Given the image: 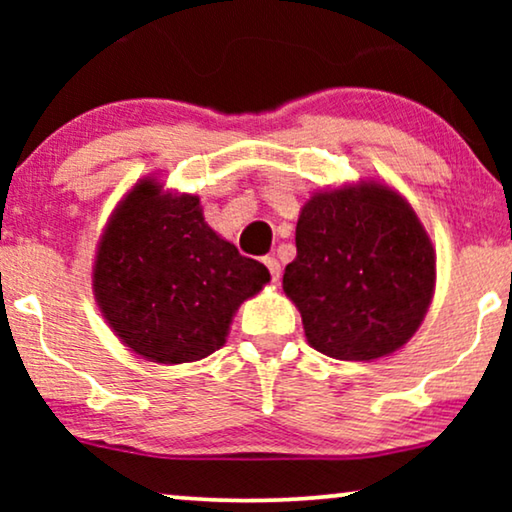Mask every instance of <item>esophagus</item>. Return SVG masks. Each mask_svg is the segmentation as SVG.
Segmentation results:
<instances>
[{
    "instance_id": "1",
    "label": "esophagus",
    "mask_w": 512,
    "mask_h": 512,
    "mask_svg": "<svg viewBox=\"0 0 512 512\" xmlns=\"http://www.w3.org/2000/svg\"><path fill=\"white\" fill-rule=\"evenodd\" d=\"M263 263L268 265V270H270L272 279H275V282H277L279 275H282V265H279L277 258H272V256H265V258H263Z\"/></svg>"
}]
</instances>
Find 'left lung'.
<instances>
[{
	"label": "left lung",
	"instance_id": "1",
	"mask_svg": "<svg viewBox=\"0 0 512 512\" xmlns=\"http://www.w3.org/2000/svg\"><path fill=\"white\" fill-rule=\"evenodd\" d=\"M282 289L310 347L370 363L408 345L422 326L436 291V247L384 179L324 186L300 207Z\"/></svg>",
	"mask_w": 512,
	"mask_h": 512
}]
</instances>
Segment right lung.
I'll list each match as a JSON object with an SVG mask.
<instances>
[{"label":"right lung","mask_w":512,"mask_h":512,"mask_svg":"<svg viewBox=\"0 0 512 512\" xmlns=\"http://www.w3.org/2000/svg\"><path fill=\"white\" fill-rule=\"evenodd\" d=\"M90 282L111 333L144 361L174 366L226 345L235 312L270 272L209 226L198 195L149 172L102 228Z\"/></svg>","instance_id":"add662e5"}]
</instances>
